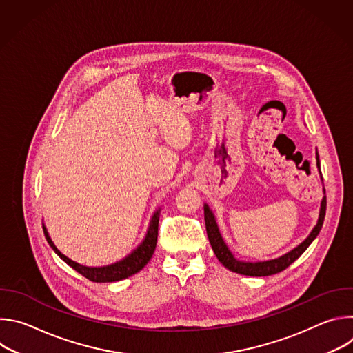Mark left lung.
I'll list each match as a JSON object with an SVG mask.
<instances>
[{
	"instance_id": "left-lung-1",
	"label": "left lung",
	"mask_w": 353,
	"mask_h": 353,
	"mask_svg": "<svg viewBox=\"0 0 353 353\" xmlns=\"http://www.w3.org/2000/svg\"><path fill=\"white\" fill-rule=\"evenodd\" d=\"M319 161V157H317ZM317 165H320L317 162ZM325 210H327V198H323L321 203V210H320V218L317 225L314 226L313 232L309 234V237L299 244L294 250L289 251L288 254L276 259V260H271V261H264V263H243V261H237L232 253L229 251L228 245L225 244L219 229L216 226L215 218L212 215V212L210 211L208 205L204 207V219H205V228H207V234L210 239V243L212 245V250L215 256L218 257V260L223 264V267H226L228 270L241 274V275H248V276H268V275H274L278 274L283 270H286L293 261H296L301 254L305 253V250L312 244V241L317 237V234L320 233L321 228H323V222L325 218Z\"/></svg>"
}]
</instances>
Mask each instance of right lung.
Here are the masks:
<instances>
[{
	"label": "right lung",
	"mask_w": 353,
	"mask_h": 353,
	"mask_svg": "<svg viewBox=\"0 0 353 353\" xmlns=\"http://www.w3.org/2000/svg\"><path fill=\"white\" fill-rule=\"evenodd\" d=\"M158 228H159V218H158V212H157L152 218V223H150V226H149L145 240L134 251V253L130 254L127 259H124L120 263H116L109 267H102V268H89V267H83V265L74 263L72 260H70L68 257H65L64 254L60 253L57 247L54 245V243L52 241V239H50L44 226H43V232H44L46 240L48 241L50 245H52V248L56 251V254L61 260H64L71 268H74L77 272H79L86 279L100 283V282H117V281L125 279V278L139 272L154 256V251L157 248V241H158Z\"/></svg>",
	"instance_id": "obj_1"
}]
</instances>
